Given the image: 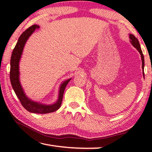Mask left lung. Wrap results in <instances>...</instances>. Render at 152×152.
Returning <instances> with one entry per match:
<instances>
[{
	"label": "left lung",
	"instance_id": "obj_1",
	"mask_svg": "<svg viewBox=\"0 0 152 152\" xmlns=\"http://www.w3.org/2000/svg\"><path fill=\"white\" fill-rule=\"evenodd\" d=\"M129 38H130V42H131V43H132V45L133 46V47H135L136 49H137V51L140 53L141 58V61H142V69L143 70V68H144V56L143 55L142 51H141L140 42H139V41H138L137 38H136L135 36L132 35V34L129 35ZM143 74H144V72H143Z\"/></svg>",
	"mask_w": 152,
	"mask_h": 152
}]
</instances>
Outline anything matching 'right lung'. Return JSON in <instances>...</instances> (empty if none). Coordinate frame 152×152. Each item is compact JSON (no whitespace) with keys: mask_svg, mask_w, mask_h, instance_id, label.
Segmentation results:
<instances>
[{"mask_svg":"<svg viewBox=\"0 0 152 152\" xmlns=\"http://www.w3.org/2000/svg\"><path fill=\"white\" fill-rule=\"evenodd\" d=\"M39 27L37 25H33L28 28L22 33L18 39L16 45L12 51L11 58V70H10V80H11V85L12 86L15 94L19 98L20 103L25 109L30 113H50L57 110L60 107L61 101H62L63 95L66 86L68 84L71 78L64 81L61 84L60 91H59L58 99L54 104H45L39 102H35L29 99L26 94H25L19 80V61L21 57L23 50L24 46L32 33L37 29Z\"/></svg>","mask_w":152,"mask_h":152,"instance_id":"add662e5","label":"right lung"}]
</instances>
